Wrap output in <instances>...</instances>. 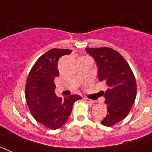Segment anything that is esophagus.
<instances>
[{"label":"esophagus","mask_w":152,"mask_h":152,"mask_svg":"<svg viewBox=\"0 0 152 152\" xmlns=\"http://www.w3.org/2000/svg\"><path fill=\"white\" fill-rule=\"evenodd\" d=\"M84 100H85V102H87V103H91V104H94V100H91V99H89V98H86L85 97Z\"/></svg>","instance_id":"esophagus-1"}]
</instances>
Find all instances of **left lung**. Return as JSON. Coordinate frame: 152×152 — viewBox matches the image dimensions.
I'll use <instances>...</instances> for the list:
<instances>
[{
	"instance_id": "1",
	"label": "left lung",
	"mask_w": 152,
	"mask_h": 152,
	"mask_svg": "<svg viewBox=\"0 0 152 152\" xmlns=\"http://www.w3.org/2000/svg\"><path fill=\"white\" fill-rule=\"evenodd\" d=\"M85 50L96 61L99 80L109 88L103 94L107 114L101 124L114 126L128 115L135 102L137 86L134 74L117 51L107 47L86 48Z\"/></svg>"
}]
</instances>
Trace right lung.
<instances>
[{"instance_id":"obj_1","label":"right lung","mask_w":152,"mask_h":152,"mask_svg":"<svg viewBox=\"0 0 152 152\" xmlns=\"http://www.w3.org/2000/svg\"><path fill=\"white\" fill-rule=\"evenodd\" d=\"M72 50L52 49L38 58L31 68L25 87V96L29 111L36 121L51 129H57L66 123L79 95L58 97L54 80L58 77V61L71 54Z\"/></svg>"}]
</instances>
